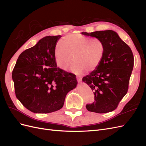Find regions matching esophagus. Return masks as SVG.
I'll list each match as a JSON object with an SVG mask.
<instances>
[{
  "instance_id": "34e87169",
  "label": "esophagus",
  "mask_w": 146,
  "mask_h": 146,
  "mask_svg": "<svg viewBox=\"0 0 146 146\" xmlns=\"http://www.w3.org/2000/svg\"><path fill=\"white\" fill-rule=\"evenodd\" d=\"M77 80L78 81V82H80L82 80V77H80V76H77Z\"/></svg>"
}]
</instances>
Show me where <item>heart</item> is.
<instances>
[{
  "mask_svg": "<svg viewBox=\"0 0 146 146\" xmlns=\"http://www.w3.org/2000/svg\"><path fill=\"white\" fill-rule=\"evenodd\" d=\"M104 42L79 34L66 35L57 44L54 50V60L57 67L67 70L74 60L70 71L82 74L93 71L98 67L105 54Z\"/></svg>",
  "mask_w": 146,
  "mask_h": 146,
  "instance_id": "b5f03b06",
  "label": "heart"
}]
</instances>
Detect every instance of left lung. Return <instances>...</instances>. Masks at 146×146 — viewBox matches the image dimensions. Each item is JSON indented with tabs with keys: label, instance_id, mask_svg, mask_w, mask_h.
Segmentation results:
<instances>
[{
	"label": "left lung",
	"instance_id": "left-lung-1",
	"mask_svg": "<svg viewBox=\"0 0 146 146\" xmlns=\"http://www.w3.org/2000/svg\"><path fill=\"white\" fill-rule=\"evenodd\" d=\"M82 34L101 39L105 48L98 67L82 79L94 91L95 98L93 103L86 105V109L98 113L113 111L127 92L134 65L133 53L113 30Z\"/></svg>",
	"mask_w": 146,
	"mask_h": 146
}]
</instances>
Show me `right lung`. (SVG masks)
Wrapping results in <instances>:
<instances>
[{
    "mask_svg": "<svg viewBox=\"0 0 146 146\" xmlns=\"http://www.w3.org/2000/svg\"><path fill=\"white\" fill-rule=\"evenodd\" d=\"M61 37L47 36L41 39L21 53L13 70L16 98L33 113L59 110L66 94L77 86L74 74L56 68L54 50Z\"/></svg>",
    "mask_w": 146,
    "mask_h": 146,
    "instance_id": "add662e5",
    "label": "right lung"
}]
</instances>
